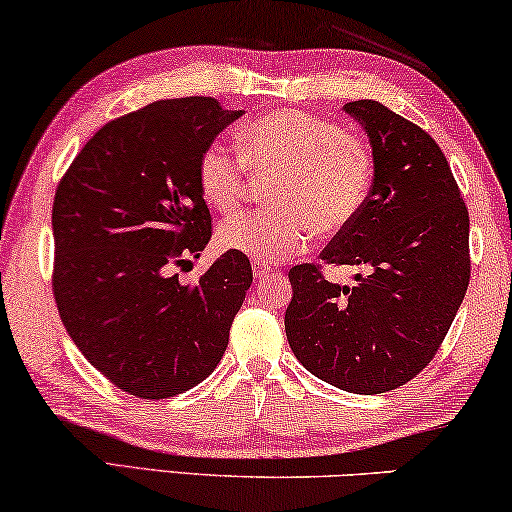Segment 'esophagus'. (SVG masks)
<instances>
[{"label":"esophagus","mask_w":512,"mask_h":512,"mask_svg":"<svg viewBox=\"0 0 512 512\" xmlns=\"http://www.w3.org/2000/svg\"><path fill=\"white\" fill-rule=\"evenodd\" d=\"M251 270H254V277H256V279H265V277L272 275L270 265H265V263H261V261L251 263Z\"/></svg>","instance_id":"1"}]
</instances>
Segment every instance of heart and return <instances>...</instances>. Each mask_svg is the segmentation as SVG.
<instances>
[{
    "label": "heart",
    "mask_w": 512,
    "mask_h": 512,
    "mask_svg": "<svg viewBox=\"0 0 512 512\" xmlns=\"http://www.w3.org/2000/svg\"><path fill=\"white\" fill-rule=\"evenodd\" d=\"M249 172L277 174L275 207L228 216L216 242L251 261H284L310 244L314 230L338 235L359 219L375 186L368 142L331 118L279 109L240 132V153L212 142L198 160V188L214 212H233Z\"/></svg>",
    "instance_id": "b5f03b06"
}]
</instances>
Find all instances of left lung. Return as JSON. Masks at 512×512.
Wrapping results in <instances>:
<instances>
[{
    "label": "left lung",
    "instance_id": "8db88e82",
    "mask_svg": "<svg viewBox=\"0 0 512 512\" xmlns=\"http://www.w3.org/2000/svg\"><path fill=\"white\" fill-rule=\"evenodd\" d=\"M345 111L373 144L375 186L321 261L366 272L340 286L321 265H293L284 326L312 375L370 396L403 387L443 345L471 282L468 209L429 132L373 100Z\"/></svg>",
    "mask_w": 512,
    "mask_h": 512
}]
</instances>
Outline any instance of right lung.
Wrapping results in <instances>:
<instances>
[{
    "instance_id": "1",
    "label": "right lung",
    "mask_w": 512,
    "mask_h": 512,
    "mask_svg": "<svg viewBox=\"0 0 512 512\" xmlns=\"http://www.w3.org/2000/svg\"><path fill=\"white\" fill-rule=\"evenodd\" d=\"M240 116L212 97L153 102L97 130L55 191L60 319L90 366L137 398L212 375L254 279L235 251L191 286L177 275L212 237L198 160Z\"/></svg>"
}]
</instances>
